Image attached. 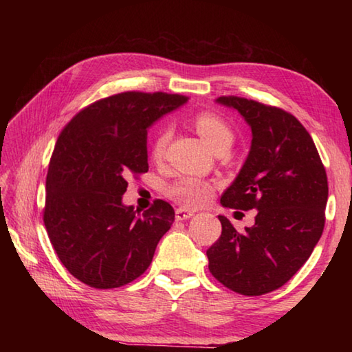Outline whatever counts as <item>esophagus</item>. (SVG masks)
<instances>
[{"label":"esophagus","mask_w":352,"mask_h":352,"mask_svg":"<svg viewBox=\"0 0 352 352\" xmlns=\"http://www.w3.org/2000/svg\"><path fill=\"white\" fill-rule=\"evenodd\" d=\"M192 216H194V212L189 211V210H184V208H177V210H175L177 220H188Z\"/></svg>","instance_id":"esophagus-1"}]
</instances>
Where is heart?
Returning a JSON list of instances; mask_svg holds the SVG:
<instances>
[{"instance_id": "heart-1", "label": "heart", "mask_w": 352, "mask_h": 352, "mask_svg": "<svg viewBox=\"0 0 352 352\" xmlns=\"http://www.w3.org/2000/svg\"><path fill=\"white\" fill-rule=\"evenodd\" d=\"M194 126L199 135L204 138V141L210 146L212 151H217L219 147L228 146L231 147L234 140L233 130L226 124L222 118L216 113L211 111H201L194 118ZM170 138V129L169 126H162L155 135L151 155L153 160H162L166 146ZM212 194V184L206 180H201L197 177L182 175L175 178L174 182L166 186V195L169 199L175 200L186 208H195L206 204Z\"/></svg>"}]
</instances>
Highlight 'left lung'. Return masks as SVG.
Segmentation results:
<instances>
[{"instance_id": "1", "label": "left lung", "mask_w": 352, "mask_h": 352, "mask_svg": "<svg viewBox=\"0 0 352 352\" xmlns=\"http://www.w3.org/2000/svg\"><path fill=\"white\" fill-rule=\"evenodd\" d=\"M216 102L241 113L252 147L220 204L256 210L254 225L237 233L219 216L222 234L206 250L211 275L241 295L281 287L312 254L324 228L327 177L317 147L298 119L278 107L222 96Z\"/></svg>"}]
</instances>
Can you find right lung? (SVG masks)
Masks as SVG:
<instances>
[{
    "label": "right lung",
    "mask_w": 352,
    "mask_h": 352,
    "mask_svg": "<svg viewBox=\"0 0 352 352\" xmlns=\"http://www.w3.org/2000/svg\"><path fill=\"white\" fill-rule=\"evenodd\" d=\"M188 98L126 91L85 107L58 135L46 175L43 220L62 264L94 289L135 281L175 219L155 200L142 216L122 205L127 178L148 170L147 129Z\"/></svg>",
    "instance_id": "right-lung-1"
}]
</instances>
